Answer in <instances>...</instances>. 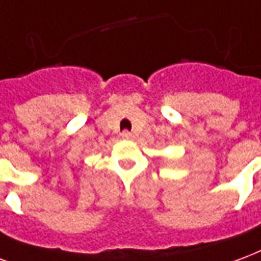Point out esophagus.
Returning <instances> with one entry per match:
<instances>
[{
  "mask_svg": "<svg viewBox=\"0 0 261 261\" xmlns=\"http://www.w3.org/2000/svg\"><path fill=\"white\" fill-rule=\"evenodd\" d=\"M121 136H122L123 139H130V138H132V133L128 132V130H123L122 135H121Z\"/></svg>",
  "mask_w": 261,
  "mask_h": 261,
  "instance_id": "1",
  "label": "esophagus"
}]
</instances>
